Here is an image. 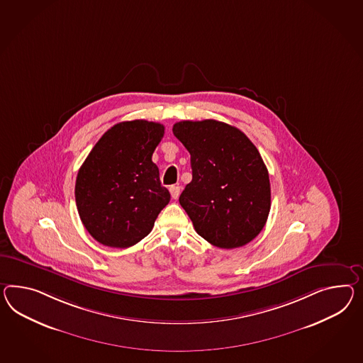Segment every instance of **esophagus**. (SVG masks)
<instances>
[{
    "label": "esophagus",
    "instance_id": "1",
    "mask_svg": "<svg viewBox=\"0 0 363 363\" xmlns=\"http://www.w3.org/2000/svg\"><path fill=\"white\" fill-rule=\"evenodd\" d=\"M180 191H182V188L179 186H169V192H171V196H172V199H177L179 195H180Z\"/></svg>",
    "mask_w": 363,
    "mask_h": 363
}]
</instances>
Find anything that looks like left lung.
I'll return each instance as SVG.
<instances>
[{
	"label": "left lung",
	"mask_w": 363,
	"mask_h": 363,
	"mask_svg": "<svg viewBox=\"0 0 363 363\" xmlns=\"http://www.w3.org/2000/svg\"><path fill=\"white\" fill-rule=\"evenodd\" d=\"M172 131L191 154L192 182L179 203L197 234L221 249L252 241L271 206L259 151L240 129L216 120L177 122Z\"/></svg>",
	"instance_id": "1"
}]
</instances>
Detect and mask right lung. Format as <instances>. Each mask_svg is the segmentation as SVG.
I'll use <instances>...</instances> for the list:
<instances>
[{
	"label": "right lung",
	"mask_w": 363,
	"mask_h": 363,
	"mask_svg": "<svg viewBox=\"0 0 363 363\" xmlns=\"http://www.w3.org/2000/svg\"><path fill=\"white\" fill-rule=\"evenodd\" d=\"M163 135L164 126L158 122H120L84 160L74 199L80 220L96 241L126 249L152 230L171 199L151 159Z\"/></svg>",
	"instance_id": "obj_1"
}]
</instances>
